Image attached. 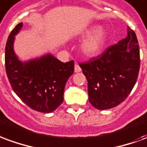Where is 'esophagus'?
<instances>
[{"label":"esophagus","mask_w":147,"mask_h":147,"mask_svg":"<svg viewBox=\"0 0 147 147\" xmlns=\"http://www.w3.org/2000/svg\"><path fill=\"white\" fill-rule=\"evenodd\" d=\"M81 68L79 67V65L78 64H76L75 65V72H79V71H81Z\"/></svg>","instance_id":"obj_1"}]
</instances>
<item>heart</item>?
I'll list each match as a JSON object with an SVG mask.
<instances>
[{
  "mask_svg": "<svg viewBox=\"0 0 147 147\" xmlns=\"http://www.w3.org/2000/svg\"><path fill=\"white\" fill-rule=\"evenodd\" d=\"M96 28L91 29L90 31H87L86 34L89 35L92 33L96 30ZM104 33L101 30H98L96 32H93V34L90 35L84 42L82 43L81 49L82 51L86 55L92 56L95 55L98 53L104 43Z\"/></svg>",
  "mask_w": 147,
  "mask_h": 147,
  "instance_id": "1",
  "label": "heart"
}]
</instances>
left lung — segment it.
<instances>
[{
    "instance_id": "8db88e82",
    "label": "left lung",
    "mask_w": 147,
    "mask_h": 147,
    "mask_svg": "<svg viewBox=\"0 0 147 147\" xmlns=\"http://www.w3.org/2000/svg\"><path fill=\"white\" fill-rule=\"evenodd\" d=\"M79 65L87 79L90 104L98 110L118 106L129 96L139 75L136 35L129 28L125 39L107 47L98 57Z\"/></svg>"
}]
</instances>
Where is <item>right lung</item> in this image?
Listing matches in <instances>:
<instances>
[{
  "label": "right lung",
  "instance_id": "right-lung-1",
  "mask_svg": "<svg viewBox=\"0 0 147 147\" xmlns=\"http://www.w3.org/2000/svg\"><path fill=\"white\" fill-rule=\"evenodd\" d=\"M23 26L18 24L5 47V68L14 92L30 108L42 113L54 111L62 104L68 78L74 73V61L66 63L51 54L22 62L13 50L16 36Z\"/></svg>",
  "mask_w": 147,
  "mask_h": 147
}]
</instances>
